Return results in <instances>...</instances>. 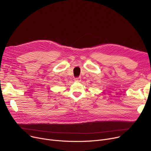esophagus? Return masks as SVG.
Returning <instances> with one entry per match:
<instances>
[{"instance_id": "34e87169", "label": "esophagus", "mask_w": 151, "mask_h": 151, "mask_svg": "<svg viewBox=\"0 0 151 151\" xmlns=\"http://www.w3.org/2000/svg\"><path fill=\"white\" fill-rule=\"evenodd\" d=\"M74 80H75V82H80L81 81V78L80 77H76V78H74Z\"/></svg>"}]
</instances>
